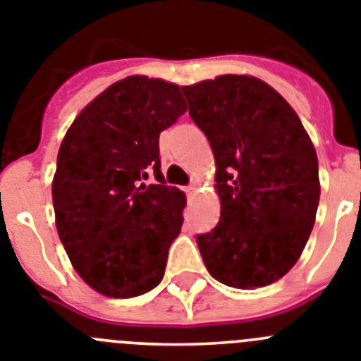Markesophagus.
<instances>
[{"label":"esophagus","instance_id":"obj_1","mask_svg":"<svg viewBox=\"0 0 361 361\" xmlns=\"http://www.w3.org/2000/svg\"><path fill=\"white\" fill-rule=\"evenodd\" d=\"M185 192H187V196H192V194L196 192V185L194 183L187 185V187H185Z\"/></svg>","mask_w":361,"mask_h":361}]
</instances>
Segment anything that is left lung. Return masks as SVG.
<instances>
[{
  "mask_svg": "<svg viewBox=\"0 0 361 361\" xmlns=\"http://www.w3.org/2000/svg\"><path fill=\"white\" fill-rule=\"evenodd\" d=\"M189 114L216 159L219 221L198 234L207 271L255 289L293 269L311 236L319 202L318 158L293 106L250 76L181 87Z\"/></svg>",
  "mask_w": 361,
  "mask_h": 361,
  "instance_id": "1",
  "label": "left lung"
}]
</instances>
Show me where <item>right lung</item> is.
<instances>
[{"instance_id":"obj_1","label":"right lung","mask_w":361,"mask_h":361,"mask_svg":"<svg viewBox=\"0 0 361 361\" xmlns=\"http://www.w3.org/2000/svg\"><path fill=\"white\" fill-rule=\"evenodd\" d=\"M185 111L178 85L130 76L90 102L65 134L52 181L56 227L76 272L99 294L140 296L165 274L187 202L163 180L159 133ZM149 171L158 184L142 183Z\"/></svg>"}]
</instances>
